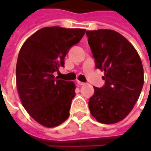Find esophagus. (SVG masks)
<instances>
[{"instance_id": "esophagus-1", "label": "esophagus", "mask_w": 151, "mask_h": 151, "mask_svg": "<svg viewBox=\"0 0 151 151\" xmlns=\"http://www.w3.org/2000/svg\"><path fill=\"white\" fill-rule=\"evenodd\" d=\"M77 83H78V84L79 86H83V85H84V84H85V83H84V82H80V81H78H78H77Z\"/></svg>"}]
</instances>
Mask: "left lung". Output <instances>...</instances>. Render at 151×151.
<instances>
[{
    "label": "left lung",
    "instance_id": "1",
    "mask_svg": "<svg viewBox=\"0 0 151 151\" xmlns=\"http://www.w3.org/2000/svg\"><path fill=\"white\" fill-rule=\"evenodd\" d=\"M95 66L104 71L105 85L95 89L89 108L99 123L111 124L124 119L139 98L144 71L138 53L129 40L107 29L87 31Z\"/></svg>",
    "mask_w": 151,
    "mask_h": 151
}]
</instances>
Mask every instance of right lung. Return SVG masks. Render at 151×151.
<instances>
[{
  "instance_id": "add662e5",
  "label": "right lung",
  "mask_w": 151,
  "mask_h": 151,
  "mask_svg": "<svg viewBox=\"0 0 151 151\" xmlns=\"http://www.w3.org/2000/svg\"><path fill=\"white\" fill-rule=\"evenodd\" d=\"M84 29L48 27L31 35L22 46L16 65V85L22 104L36 122L47 128L68 119L75 84L55 78L64 67L69 48L85 34Z\"/></svg>"
}]
</instances>
